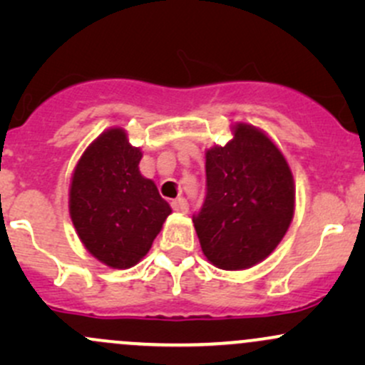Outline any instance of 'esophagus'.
Returning a JSON list of instances; mask_svg holds the SVG:
<instances>
[{"label": "esophagus", "mask_w": 365, "mask_h": 365, "mask_svg": "<svg viewBox=\"0 0 365 365\" xmlns=\"http://www.w3.org/2000/svg\"><path fill=\"white\" fill-rule=\"evenodd\" d=\"M171 207L177 212H187L188 211V202L183 197H177V199L171 200Z\"/></svg>", "instance_id": "1"}]
</instances>
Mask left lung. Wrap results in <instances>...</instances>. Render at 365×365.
Masks as SVG:
<instances>
[{
	"label": "left lung",
	"mask_w": 365,
	"mask_h": 365,
	"mask_svg": "<svg viewBox=\"0 0 365 365\" xmlns=\"http://www.w3.org/2000/svg\"><path fill=\"white\" fill-rule=\"evenodd\" d=\"M225 145L206 149V200L194 217L202 254L225 271L249 269L274 252L295 215L287 158L261 128L232 127Z\"/></svg>",
	"instance_id": "1"
}]
</instances>
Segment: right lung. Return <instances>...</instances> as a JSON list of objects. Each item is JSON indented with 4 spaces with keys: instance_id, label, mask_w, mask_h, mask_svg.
Here are the masks:
<instances>
[{
    "instance_id": "1",
    "label": "right lung",
    "mask_w": 365,
    "mask_h": 365,
    "mask_svg": "<svg viewBox=\"0 0 365 365\" xmlns=\"http://www.w3.org/2000/svg\"><path fill=\"white\" fill-rule=\"evenodd\" d=\"M140 159L127 130L111 127L87 145L70 180L75 232L87 252L113 269L140 262L171 215L156 183L140 173Z\"/></svg>"
}]
</instances>
